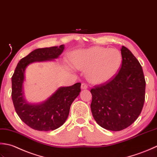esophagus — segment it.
I'll list each match as a JSON object with an SVG mask.
<instances>
[{
	"label": "esophagus",
	"mask_w": 157,
	"mask_h": 157,
	"mask_svg": "<svg viewBox=\"0 0 157 157\" xmlns=\"http://www.w3.org/2000/svg\"><path fill=\"white\" fill-rule=\"evenodd\" d=\"M87 87H88V86L87 85V83L82 82L81 84V89H87Z\"/></svg>",
	"instance_id": "esophagus-1"
}]
</instances>
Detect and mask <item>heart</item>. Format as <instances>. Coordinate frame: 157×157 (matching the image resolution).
<instances>
[{"mask_svg": "<svg viewBox=\"0 0 157 157\" xmlns=\"http://www.w3.org/2000/svg\"><path fill=\"white\" fill-rule=\"evenodd\" d=\"M72 59L76 68L87 70V77L94 83H103L113 78L122 65L123 57L116 49L93 47L74 53Z\"/></svg>", "mask_w": 157, "mask_h": 157, "instance_id": "b5f03b06", "label": "heart"}]
</instances>
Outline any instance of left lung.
<instances>
[{
	"instance_id": "obj_1",
	"label": "left lung",
	"mask_w": 157,
	"mask_h": 157,
	"mask_svg": "<svg viewBox=\"0 0 157 157\" xmlns=\"http://www.w3.org/2000/svg\"><path fill=\"white\" fill-rule=\"evenodd\" d=\"M123 62L109 81L91 89V113L99 125L118 132L130 126L141 113L146 81L142 66L127 47L121 49Z\"/></svg>"
}]
</instances>
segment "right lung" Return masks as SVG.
<instances>
[{
	"mask_svg": "<svg viewBox=\"0 0 157 157\" xmlns=\"http://www.w3.org/2000/svg\"><path fill=\"white\" fill-rule=\"evenodd\" d=\"M63 44L58 47L40 48L34 50L18 62L12 76L11 97L15 112L28 126L38 131H52L65 123L70 105L81 92V82L60 87L47 101L40 104H28L23 98L22 84L24 70L34 62L57 58L63 52Z\"/></svg>",
	"mask_w": 157,
	"mask_h": 157,
	"instance_id": "obj_1",
	"label": "right lung"
}]
</instances>
